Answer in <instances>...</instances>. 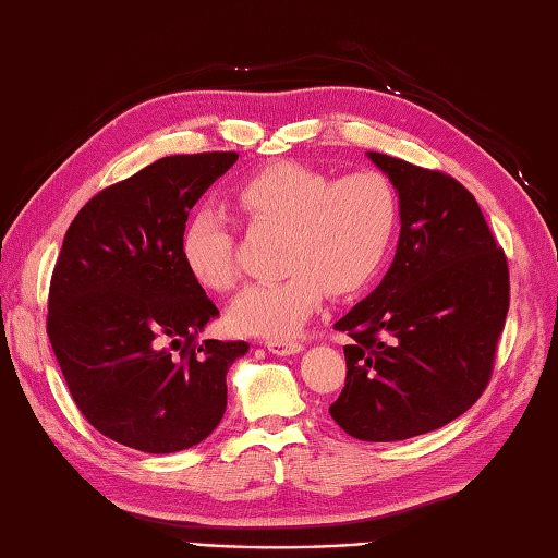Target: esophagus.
I'll return each instance as SVG.
<instances>
[{
    "instance_id": "esophagus-1",
    "label": "esophagus",
    "mask_w": 558,
    "mask_h": 558,
    "mask_svg": "<svg viewBox=\"0 0 558 558\" xmlns=\"http://www.w3.org/2000/svg\"><path fill=\"white\" fill-rule=\"evenodd\" d=\"M265 349L275 355H295L303 351V343L287 341V339H265Z\"/></svg>"
}]
</instances>
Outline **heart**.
<instances>
[{"label":"heart","instance_id":"b5f03b06","mask_svg":"<svg viewBox=\"0 0 558 558\" xmlns=\"http://www.w3.org/2000/svg\"><path fill=\"white\" fill-rule=\"evenodd\" d=\"M236 205L255 227L281 231L283 279L255 283L229 305V327L245 337H293L317 311L322 291L351 295L375 279L399 225V195L387 177L361 171L331 181L299 162L255 171L236 189ZM181 259L205 291L236 283L229 227L209 209L191 215Z\"/></svg>","mask_w":558,"mask_h":558}]
</instances>
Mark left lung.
<instances>
[{
    "label": "left lung",
    "instance_id": "left-lung-1",
    "mask_svg": "<svg viewBox=\"0 0 558 558\" xmlns=\"http://www.w3.org/2000/svg\"><path fill=\"white\" fill-rule=\"evenodd\" d=\"M367 157L399 193L401 233L379 287L333 325L353 343L329 413L355 439L399 441L449 425L485 391L509 313V267L456 179Z\"/></svg>",
    "mask_w": 558,
    "mask_h": 558
}]
</instances>
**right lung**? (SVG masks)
Instances as JSON below:
<instances>
[{
  "mask_svg": "<svg viewBox=\"0 0 558 558\" xmlns=\"http://www.w3.org/2000/svg\"><path fill=\"white\" fill-rule=\"evenodd\" d=\"M236 159H157L85 203L64 236L47 333L85 420L123 447L191 449L225 417L227 373L251 345L197 343L219 311L185 271L179 243L193 205Z\"/></svg>",
  "mask_w": 558,
  "mask_h": 558,
  "instance_id": "add662e5",
  "label": "right lung"
}]
</instances>
